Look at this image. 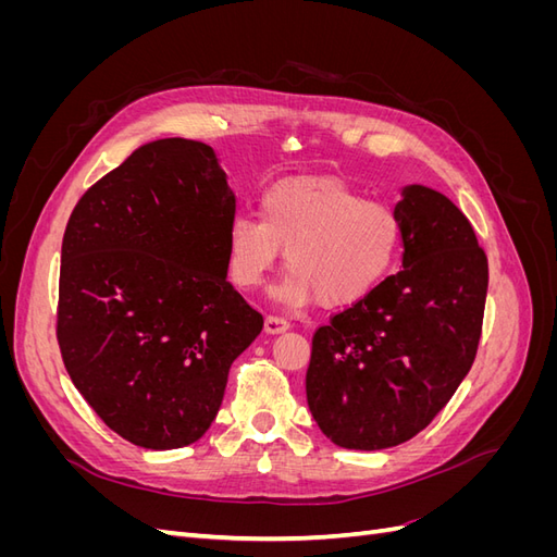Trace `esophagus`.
<instances>
[{
	"label": "esophagus",
	"instance_id": "1",
	"mask_svg": "<svg viewBox=\"0 0 557 557\" xmlns=\"http://www.w3.org/2000/svg\"><path fill=\"white\" fill-rule=\"evenodd\" d=\"M290 327V323L285 318H278V315H267L264 318V332L267 334H281Z\"/></svg>",
	"mask_w": 557,
	"mask_h": 557
}]
</instances>
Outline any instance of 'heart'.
Instances as JSON below:
<instances>
[{
  "label": "heart",
  "instance_id": "1",
  "mask_svg": "<svg viewBox=\"0 0 557 557\" xmlns=\"http://www.w3.org/2000/svg\"><path fill=\"white\" fill-rule=\"evenodd\" d=\"M401 244L393 207L362 199L344 181L297 176L262 195L260 218L239 213L227 225L225 256L232 283L250 290L262 283L281 248L288 274L274 295L301 307H350L391 274Z\"/></svg>",
  "mask_w": 557,
  "mask_h": 557
}]
</instances>
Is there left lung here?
<instances>
[{
	"label": "left lung",
	"mask_w": 557,
	"mask_h": 557,
	"mask_svg": "<svg viewBox=\"0 0 557 557\" xmlns=\"http://www.w3.org/2000/svg\"><path fill=\"white\" fill-rule=\"evenodd\" d=\"M401 272L313 334L307 399L330 442L381 450L409 442L471 369L487 260L474 227L428 185H401Z\"/></svg>",
	"instance_id": "8db88e82"
}]
</instances>
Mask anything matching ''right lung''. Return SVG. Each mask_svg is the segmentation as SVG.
Here are the masks:
<instances>
[{"instance_id": "add662e5", "label": "right lung", "mask_w": 557, "mask_h": 557, "mask_svg": "<svg viewBox=\"0 0 557 557\" xmlns=\"http://www.w3.org/2000/svg\"><path fill=\"white\" fill-rule=\"evenodd\" d=\"M237 211L215 150L146 144L81 197L62 239L58 342L78 393L123 440L197 442L262 315L227 283Z\"/></svg>"}]
</instances>
